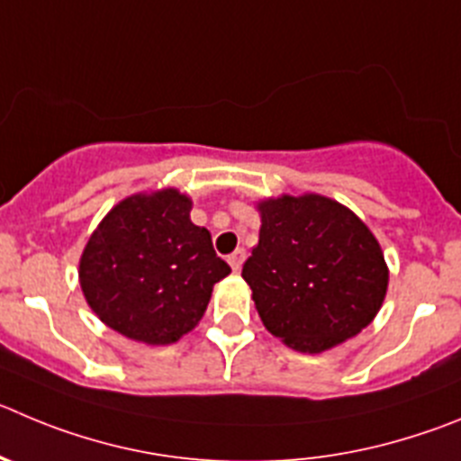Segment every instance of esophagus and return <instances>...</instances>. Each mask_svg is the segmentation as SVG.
<instances>
[{"instance_id": "1", "label": "esophagus", "mask_w": 461, "mask_h": 461, "mask_svg": "<svg viewBox=\"0 0 461 461\" xmlns=\"http://www.w3.org/2000/svg\"><path fill=\"white\" fill-rule=\"evenodd\" d=\"M244 260H247V251H244V249H235V251L230 253V256H228V263H230V267H233L235 272H238V269L242 267Z\"/></svg>"}]
</instances>
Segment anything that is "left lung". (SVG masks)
Masks as SVG:
<instances>
[{
	"label": "left lung",
	"mask_w": 461,
	"mask_h": 461,
	"mask_svg": "<svg viewBox=\"0 0 461 461\" xmlns=\"http://www.w3.org/2000/svg\"><path fill=\"white\" fill-rule=\"evenodd\" d=\"M260 240L242 267L258 315L288 348L318 354L382 308L388 269L368 226L331 198L260 203Z\"/></svg>",
	"instance_id": "left-lung-1"
}]
</instances>
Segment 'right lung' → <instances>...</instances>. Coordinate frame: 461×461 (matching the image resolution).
Listing matches in <instances>:
<instances>
[{
	"instance_id": "obj_1",
	"label": "right lung",
	"mask_w": 461,
	"mask_h": 461,
	"mask_svg": "<svg viewBox=\"0 0 461 461\" xmlns=\"http://www.w3.org/2000/svg\"><path fill=\"white\" fill-rule=\"evenodd\" d=\"M189 210L192 201L176 189L137 194L91 235L79 283L113 331L148 345L176 343L203 318L214 283L230 274Z\"/></svg>"
}]
</instances>
